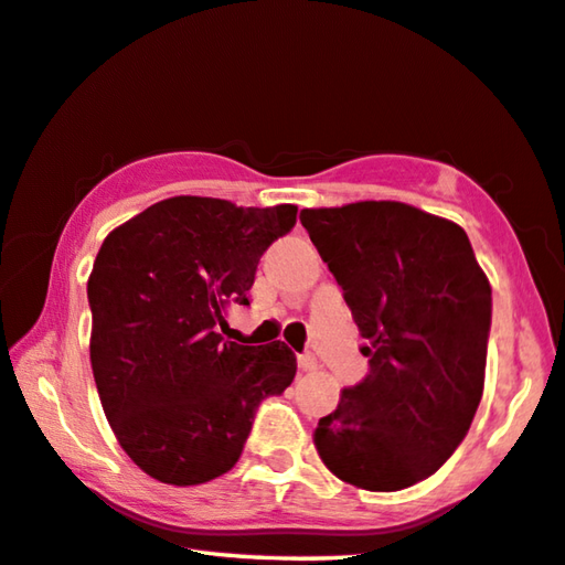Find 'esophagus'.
Returning a JSON list of instances; mask_svg holds the SVG:
<instances>
[{
  "label": "esophagus",
  "mask_w": 565,
  "mask_h": 565,
  "mask_svg": "<svg viewBox=\"0 0 565 565\" xmlns=\"http://www.w3.org/2000/svg\"><path fill=\"white\" fill-rule=\"evenodd\" d=\"M297 364H299L301 372H315L317 370V356L315 354H301Z\"/></svg>",
  "instance_id": "1"
}]
</instances>
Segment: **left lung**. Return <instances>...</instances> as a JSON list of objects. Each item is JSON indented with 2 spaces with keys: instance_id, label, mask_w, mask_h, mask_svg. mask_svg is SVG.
<instances>
[{
  "instance_id": "left-lung-1",
  "label": "left lung",
  "mask_w": 565,
  "mask_h": 565,
  "mask_svg": "<svg viewBox=\"0 0 565 565\" xmlns=\"http://www.w3.org/2000/svg\"><path fill=\"white\" fill-rule=\"evenodd\" d=\"M301 226L370 339L315 445L339 480L392 492L458 450L486 384L490 284L458 223L397 201L303 209Z\"/></svg>"
}]
</instances>
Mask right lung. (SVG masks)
Listing matches in <instances>:
<instances>
[{"label": "right lung", "mask_w": 565, "mask_h": 565, "mask_svg": "<svg viewBox=\"0 0 565 565\" xmlns=\"http://www.w3.org/2000/svg\"><path fill=\"white\" fill-rule=\"evenodd\" d=\"M297 223V205L241 209L175 195L107 234L87 299L89 362L128 458L168 486H199L241 458L258 402L297 374L284 342H223L231 303H248L258 258Z\"/></svg>", "instance_id": "obj_1"}]
</instances>
